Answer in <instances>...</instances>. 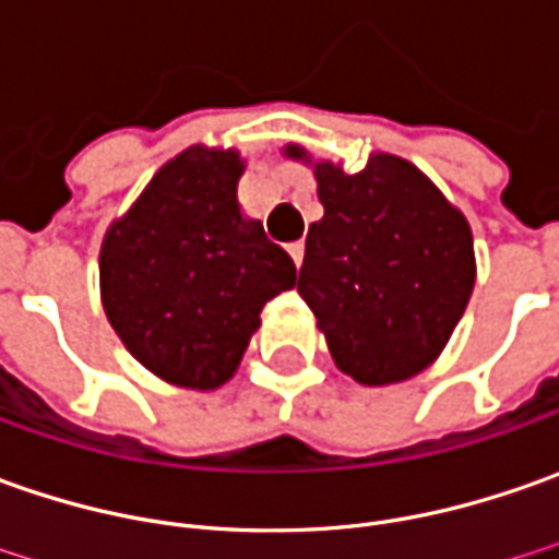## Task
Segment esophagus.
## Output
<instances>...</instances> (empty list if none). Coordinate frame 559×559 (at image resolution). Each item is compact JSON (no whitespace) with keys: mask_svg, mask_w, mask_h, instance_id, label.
Masks as SVG:
<instances>
[{"mask_svg":"<svg viewBox=\"0 0 559 559\" xmlns=\"http://www.w3.org/2000/svg\"><path fill=\"white\" fill-rule=\"evenodd\" d=\"M287 253H290V260L297 262V269H299V265H302V253H306V243L302 241L287 243Z\"/></svg>","mask_w":559,"mask_h":559,"instance_id":"34e87169","label":"esophagus"}]
</instances>
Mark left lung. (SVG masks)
Listing matches in <instances>:
<instances>
[{
    "instance_id": "left-lung-1",
    "label": "left lung",
    "mask_w": 559,
    "mask_h": 559,
    "mask_svg": "<svg viewBox=\"0 0 559 559\" xmlns=\"http://www.w3.org/2000/svg\"><path fill=\"white\" fill-rule=\"evenodd\" d=\"M324 216L309 225L297 290L331 358L361 386H390L442 356L476 284L467 216L412 160L374 151L365 169L316 160Z\"/></svg>"
}]
</instances>
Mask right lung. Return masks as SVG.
Here are the masks:
<instances>
[{
	"label": "right lung",
	"instance_id": "add662e5",
	"mask_svg": "<svg viewBox=\"0 0 559 559\" xmlns=\"http://www.w3.org/2000/svg\"><path fill=\"white\" fill-rule=\"evenodd\" d=\"M238 147L191 145L166 160L107 225L102 306L135 361L185 390L228 383L262 306L297 284V265L243 216Z\"/></svg>",
	"mask_w": 559,
	"mask_h": 559
}]
</instances>
